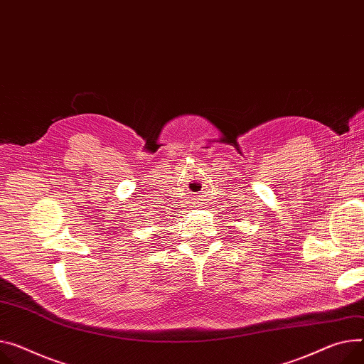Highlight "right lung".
<instances>
[{"mask_svg": "<svg viewBox=\"0 0 364 364\" xmlns=\"http://www.w3.org/2000/svg\"><path fill=\"white\" fill-rule=\"evenodd\" d=\"M164 220H167V218H164ZM167 221H169V220H167ZM167 221H166V223H167Z\"/></svg>", "mask_w": 364, "mask_h": 364, "instance_id": "right-lung-1", "label": "right lung"}]
</instances>
